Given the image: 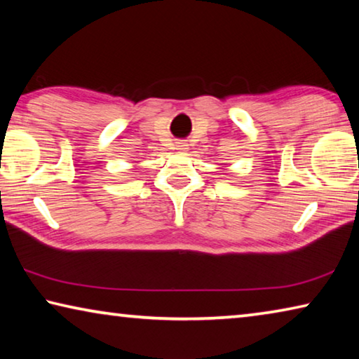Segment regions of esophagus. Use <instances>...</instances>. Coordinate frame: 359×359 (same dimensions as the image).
Returning a JSON list of instances; mask_svg holds the SVG:
<instances>
[{"label":"esophagus","mask_w":359,"mask_h":359,"mask_svg":"<svg viewBox=\"0 0 359 359\" xmlns=\"http://www.w3.org/2000/svg\"><path fill=\"white\" fill-rule=\"evenodd\" d=\"M175 149L180 150V151H185V150H188V142H187V141L175 142Z\"/></svg>","instance_id":"34e87169"}]
</instances>
